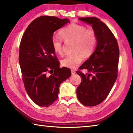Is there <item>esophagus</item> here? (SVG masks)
I'll return each mask as SVG.
<instances>
[{
	"label": "esophagus",
	"mask_w": 133,
	"mask_h": 133,
	"mask_svg": "<svg viewBox=\"0 0 133 133\" xmlns=\"http://www.w3.org/2000/svg\"><path fill=\"white\" fill-rule=\"evenodd\" d=\"M71 74L72 75H74V74H75V73H76L75 71H74V70H71Z\"/></svg>",
	"instance_id": "esophagus-1"
}]
</instances>
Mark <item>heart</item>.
I'll return each instance as SVG.
<instances>
[{
    "label": "heart",
    "mask_w": 133,
    "mask_h": 133,
    "mask_svg": "<svg viewBox=\"0 0 133 133\" xmlns=\"http://www.w3.org/2000/svg\"><path fill=\"white\" fill-rule=\"evenodd\" d=\"M59 35L65 42H74L72 55L62 59L61 64L64 67L75 69L83 60V57L89 58L92 55L97 44V36L94 30L87 29L81 24L72 23L62 29ZM52 49L58 55L62 54V42L61 39L54 36L51 41Z\"/></svg>",
    "instance_id": "b5f03b06"
}]
</instances>
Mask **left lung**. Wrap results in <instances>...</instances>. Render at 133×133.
Instances as JSON below:
<instances>
[{"instance_id": "1", "label": "left lung", "mask_w": 133, "mask_h": 133, "mask_svg": "<svg viewBox=\"0 0 133 133\" xmlns=\"http://www.w3.org/2000/svg\"><path fill=\"white\" fill-rule=\"evenodd\" d=\"M90 24L97 36L94 51L79 69L89 73H77L82 81L77 89V95L81 103L94 106L105 99L117 79L119 51L117 41L109 28L95 17L79 18Z\"/></svg>"}]
</instances>
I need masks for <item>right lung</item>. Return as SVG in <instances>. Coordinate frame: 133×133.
<instances>
[{"mask_svg":"<svg viewBox=\"0 0 133 133\" xmlns=\"http://www.w3.org/2000/svg\"><path fill=\"white\" fill-rule=\"evenodd\" d=\"M70 22L67 18L41 16L22 36L19 54L22 79L28 95L38 106L48 107L57 100L60 84L71 75L69 68L59 67L51 43L54 32Z\"/></svg>","mask_w":133,"mask_h":133,"instance_id":"obj_1","label":"right lung"}]
</instances>
